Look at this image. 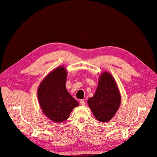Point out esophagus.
Listing matches in <instances>:
<instances>
[{
	"instance_id": "esophagus-1",
	"label": "esophagus",
	"mask_w": 157,
	"mask_h": 157,
	"mask_svg": "<svg viewBox=\"0 0 157 157\" xmlns=\"http://www.w3.org/2000/svg\"><path fill=\"white\" fill-rule=\"evenodd\" d=\"M79 102H80V105H85V104H86V102L84 101V100H80V101H79Z\"/></svg>"
}]
</instances>
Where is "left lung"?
Wrapping results in <instances>:
<instances>
[{
    "mask_svg": "<svg viewBox=\"0 0 157 157\" xmlns=\"http://www.w3.org/2000/svg\"><path fill=\"white\" fill-rule=\"evenodd\" d=\"M88 103L96 119L101 122H107L115 115L121 104V96L110 73L101 75L95 94L88 100Z\"/></svg>",
    "mask_w": 157,
    "mask_h": 157,
    "instance_id": "obj_1",
    "label": "left lung"
}]
</instances>
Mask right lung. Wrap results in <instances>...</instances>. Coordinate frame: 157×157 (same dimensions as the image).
Here are the masks:
<instances>
[{
    "instance_id": "add662e5",
    "label": "right lung",
    "mask_w": 157,
    "mask_h": 157,
    "mask_svg": "<svg viewBox=\"0 0 157 157\" xmlns=\"http://www.w3.org/2000/svg\"><path fill=\"white\" fill-rule=\"evenodd\" d=\"M67 72L63 67L46 77L38 90L40 105L45 115L56 123L67 119L72 110L79 105L65 87Z\"/></svg>"
}]
</instances>
